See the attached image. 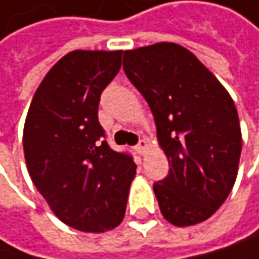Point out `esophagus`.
Returning a JSON list of instances; mask_svg holds the SVG:
<instances>
[{"label": "esophagus", "instance_id": "1", "mask_svg": "<svg viewBox=\"0 0 259 259\" xmlns=\"http://www.w3.org/2000/svg\"><path fill=\"white\" fill-rule=\"evenodd\" d=\"M150 148V144H148V142L145 140V139H142L140 142H139V145L136 147V150H137V153L139 154H142V156H144L145 153H147V150Z\"/></svg>", "mask_w": 259, "mask_h": 259}]
</instances>
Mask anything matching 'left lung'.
I'll return each mask as SVG.
<instances>
[{"instance_id":"8db88e82","label":"left lung","mask_w":259,"mask_h":259,"mask_svg":"<svg viewBox=\"0 0 259 259\" xmlns=\"http://www.w3.org/2000/svg\"><path fill=\"white\" fill-rule=\"evenodd\" d=\"M123 71L150 105L170 163L166 178L153 185L163 218L178 227L205 221L238 175L242 139L230 94L176 43L125 51Z\"/></svg>"}]
</instances>
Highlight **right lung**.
<instances>
[{"mask_svg":"<svg viewBox=\"0 0 259 259\" xmlns=\"http://www.w3.org/2000/svg\"><path fill=\"white\" fill-rule=\"evenodd\" d=\"M122 51H72L38 86L23 133L30 179L61 223L88 233L117 227L136 163L103 140L99 102Z\"/></svg>","mask_w":259,"mask_h":259,"instance_id":"right-lung-1","label":"right lung"}]
</instances>
